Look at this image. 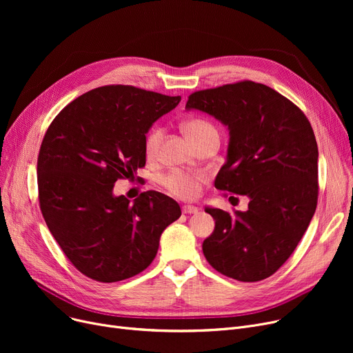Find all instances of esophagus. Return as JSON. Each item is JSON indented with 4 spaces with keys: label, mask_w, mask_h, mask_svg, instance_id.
<instances>
[{
    "label": "esophagus",
    "mask_w": 353,
    "mask_h": 353,
    "mask_svg": "<svg viewBox=\"0 0 353 353\" xmlns=\"http://www.w3.org/2000/svg\"><path fill=\"white\" fill-rule=\"evenodd\" d=\"M181 210H183L184 214H194V213L199 212V209L196 206H189V205L188 206H183Z\"/></svg>",
    "instance_id": "obj_1"
}]
</instances>
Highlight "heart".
Here are the masks:
<instances>
[{"label": "heart", "instance_id": "1", "mask_svg": "<svg viewBox=\"0 0 353 353\" xmlns=\"http://www.w3.org/2000/svg\"><path fill=\"white\" fill-rule=\"evenodd\" d=\"M184 133L192 140V143L197 141L203 136L214 133V127L201 119H190L183 124ZM161 128L154 127L150 133L147 134L144 141V150L148 157H153L157 153L159 143L161 140ZM203 180L201 176H189L183 173H172L164 179V186L169 189L174 196L183 199H192L199 192V184Z\"/></svg>", "mask_w": 353, "mask_h": 353}]
</instances>
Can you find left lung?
Wrapping results in <instances>:
<instances>
[{
    "label": "left lung",
    "mask_w": 353,
    "mask_h": 353,
    "mask_svg": "<svg viewBox=\"0 0 353 353\" xmlns=\"http://www.w3.org/2000/svg\"><path fill=\"white\" fill-rule=\"evenodd\" d=\"M186 110L228 127L226 163L214 186L249 197L246 212L205 208L216 223L203 253L232 279H266L288 261L316 210L319 153L312 125L299 107L253 81L196 91Z\"/></svg>",
    "instance_id": "obj_1"
}]
</instances>
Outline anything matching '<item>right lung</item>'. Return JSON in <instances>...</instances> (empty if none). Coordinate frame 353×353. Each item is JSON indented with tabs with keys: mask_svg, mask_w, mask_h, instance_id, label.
I'll list each match as a JSON object with an SVG mask.
<instances>
[{
	"mask_svg": "<svg viewBox=\"0 0 353 353\" xmlns=\"http://www.w3.org/2000/svg\"><path fill=\"white\" fill-rule=\"evenodd\" d=\"M180 100L104 85L50 124L37 163L41 213L68 261L90 279L113 283L143 272L164 229L180 217L179 203L159 192L133 201L113 192L119 179L134 177L145 164V134Z\"/></svg>",
	"mask_w": 353,
	"mask_h": 353,
	"instance_id": "add662e5",
	"label": "right lung"
}]
</instances>
